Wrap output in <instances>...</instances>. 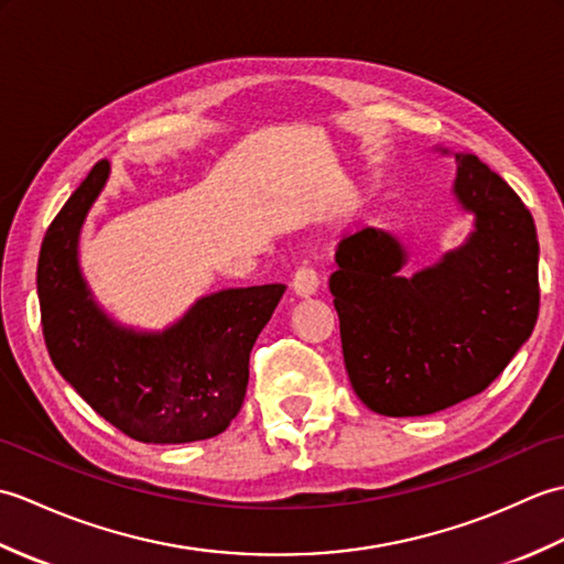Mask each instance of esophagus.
<instances>
[{"mask_svg":"<svg viewBox=\"0 0 564 564\" xmlns=\"http://www.w3.org/2000/svg\"><path fill=\"white\" fill-rule=\"evenodd\" d=\"M317 285H319V273L310 267V263H305V267L297 269L293 273V281H291V289L297 297H310L317 293Z\"/></svg>","mask_w":564,"mask_h":564,"instance_id":"esophagus-1","label":"esophagus"}]
</instances>
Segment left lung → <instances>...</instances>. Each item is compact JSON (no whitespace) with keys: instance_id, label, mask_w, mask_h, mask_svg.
I'll use <instances>...</instances> for the list:
<instances>
[{"instance_id":"left-lung-1","label":"left lung","mask_w":564,"mask_h":564,"mask_svg":"<svg viewBox=\"0 0 564 564\" xmlns=\"http://www.w3.org/2000/svg\"><path fill=\"white\" fill-rule=\"evenodd\" d=\"M455 162L453 194L475 215L463 247L414 275L402 273L400 239L376 227L337 247L329 291L344 366L358 400L378 414L424 416L473 398L535 327L533 215L477 154L458 152Z\"/></svg>"}]
</instances>
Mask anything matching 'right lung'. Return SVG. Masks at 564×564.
Returning <instances> with one entry per match:
<instances>
[{
    "label": "right lung",
    "instance_id": "1",
    "mask_svg": "<svg viewBox=\"0 0 564 564\" xmlns=\"http://www.w3.org/2000/svg\"><path fill=\"white\" fill-rule=\"evenodd\" d=\"M109 172L106 160L94 164L43 237L35 281L47 354L79 398L130 438L218 436L245 402L249 351L285 285L206 295L164 332L121 327L94 303L77 259L84 218Z\"/></svg>",
    "mask_w": 564,
    "mask_h": 564
}]
</instances>
